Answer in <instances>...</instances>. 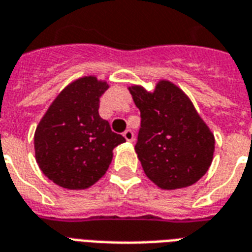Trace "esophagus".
Returning a JSON list of instances; mask_svg holds the SVG:
<instances>
[{
  "mask_svg": "<svg viewBox=\"0 0 252 252\" xmlns=\"http://www.w3.org/2000/svg\"><path fill=\"white\" fill-rule=\"evenodd\" d=\"M123 136H124V139H126V141H133V139H135L133 132H132L131 129H126V131L123 133Z\"/></svg>",
  "mask_w": 252,
  "mask_h": 252,
  "instance_id": "34e87169",
  "label": "esophagus"
}]
</instances>
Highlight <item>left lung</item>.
Here are the masks:
<instances>
[{
  "instance_id": "obj_1",
  "label": "left lung",
  "mask_w": 252,
  "mask_h": 252,
  "mask_svg": "<svg viewBox=\"0 0 252 252\" xmlns=\"http://www.w3.org/2000/svg\"><path fill=\"white\" fill-rule=\"evenodd\" d=\"M128 89L140 109L135 150L145 175L163 189L196 183L211 165L215 139L187 94L167 80L154 92Z\"/></svg>"
}]
</instances>
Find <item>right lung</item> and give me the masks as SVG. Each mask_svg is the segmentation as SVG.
<instances>
[{
    "label": "right lung",
    "mask_w": 252,
    "mask_h": 252,
    "mask_svg": "<svg viewBox=\"0 0 252 252\" xmlns=\"http://www.w3.org/2000/svg\"><path fill=\"white\" fill-rule=\"evenodd\" d=\"M107 89L105 81L93 76L76 80L60 92L37 126V163L60 187L93 186L107 172L113 148L126 141L98 115L100 97Z\"/></svg>",
    "instance_id": "right-lung-1"
}]
</instances>
